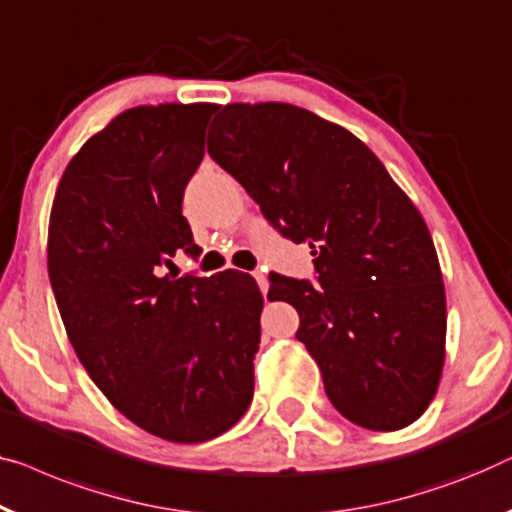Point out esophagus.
I'll return each mask as SVG.
<instances>
[{
  "mask_svg": "<svg viewBox=\"0 0 512 512\" xmlns=\"http://www.w3.org/2000/svg\"><path fill=\"white\" fill-rule=\"evenodd\" d=\"M254 279L258 281V286H261V291H263V293H268V286H270V281H268V277H265V272L256 270V272H254Z\"/></svg>",
  "mask_w": 512,
  "mask_h": 512,
  "instance_id": "1",
  "label": "esophagus"
}]
</instances>
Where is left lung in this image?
I'll list each match as a JSON object with an SVG mask.
<instances>
[{
	"instance_id": "1",
	"label": "left lung",
	"mask_w": 512,
	"mask_h": 512,
	"mask_svg": "<svg viewBox=\"0 0 512 512\" xmlns=\"http://www.w3.org/2000/svg\"><path fill=\"white\" fill-rule=\"evenodd\" d=\"M207 152L272 226L314 249L321 286L272 274L268 300L298 309L335 409L374 432L416 422L439 388L448 318L418 207L360 138L291 103H228Z\"/></svg>"
}]
</instances>
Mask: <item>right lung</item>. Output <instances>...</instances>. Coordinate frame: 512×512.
Instances as JSON below:
<instances>
[{
	"label": "right lung",
	"instance_id": "right-lung-1",
	"mask_svg": "<svg viewBox=\"0 0 512 512\" xmlns=\"http://www.w3.org/2000/svg\"><path fill=\"white\" fill-rule=\"evenodd\" d=\"M214 103L129 108L57 184L48 274L78 360L122 416L173 443L224 434L254 397L263 293L254 277L164 274L196 254L184 187Z\"/></svg>",
	"mask_w": 512,
	"mask_h": 512
}]
</instances>
